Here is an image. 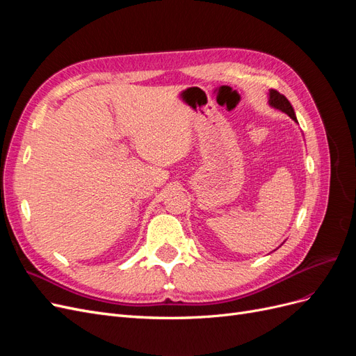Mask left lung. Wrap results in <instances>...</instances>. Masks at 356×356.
Returning <instances> with one entry per match:
<instances>
[{"label": "left lung", "instance_id": "obj_1", "mask_svg": "<svg viewBox=\"0 0 356 356\" xmlns=\"http://www.w3.org/2000/svg\"><path fill=\"white\" fill-rule=\"evenodd\" d=\"M267 95H268V105L273 106V108H276V110H279V111H282V113L288 114V115H289L291 118H293V120L298 124L293 105L289 104V101L285 98L284 95H281L277 90H273V89L268 90Z\"/></svg>", "mask_w": 356, "mask_h": 356}]
</instances>
